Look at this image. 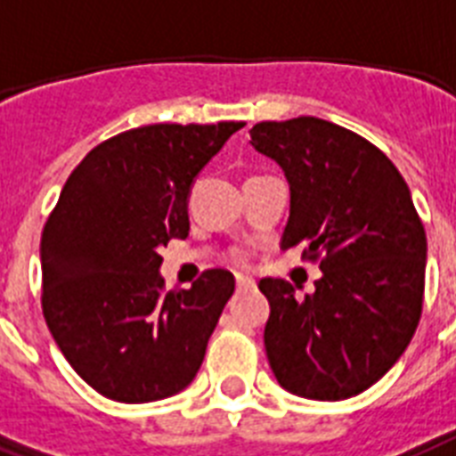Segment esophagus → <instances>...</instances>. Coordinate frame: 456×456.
<instances>
[{
  "instance_id": "obj_1",
  "label": "esophagus",
  "mask_w": 456,
  "mask_h": 456,
  "mask_svg": "<svg viewBox=\"0 0 456 456\" xmlns=\"http://www.w3.org/2000/svg\"><path fill=\"white\" fill-rule=\"evenodd\" d=\"M255 281L248 279V276H236V290H248V288H253Z\"/></svg>"
}]
</instances>
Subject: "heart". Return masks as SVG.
I'll return each mask as SVG.
<instances>
[{
    "label": "heart",
    "mask_w": 456,
    "mask_h": 456,
    "mask_svg": "<svg viewBox=\"0 0 456 456\" xmlns=\"http://www.w3.org/2000/svg\"><path fill=\"white\" fill-rule=\"evenodd\" d=\"M232 260H234L236 265H246L248 253H246V250H234V253H232Z\"/></svg>",
    "instance_id": "heart-1"
}]
</instances>
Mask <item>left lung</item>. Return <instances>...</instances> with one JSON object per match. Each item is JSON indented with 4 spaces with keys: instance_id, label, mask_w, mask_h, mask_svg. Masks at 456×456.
Wrapping results in <instances>:
<instances>
[{
    "instance_id": "8db88e82",
    "label": "left lung",
    "mask_w": 456,
    "mask_h": 456,
    "mask_svg": "<svg viewBox=\"0 0 456 456\" xmlns=\"http://www.w3.org/2000/svg\"><path fill=\"white\" fill-rule=\"evenodd\" d=\"M250 144L283 168L290 217L281 248L306 243L323 276L312 295L262 279L265 349L286 391L344 401L379 382L408 349L424 302L427 234L384 151L332 121H262Z\"/></svg>"
}]
</instances>
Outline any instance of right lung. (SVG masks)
Returning a JSON list of instances; mask_svg holds the SVG:
<instances>
[{"instance_id":"right-lung-1","label":"right lung","mask_w":456,"mask_h":456,"mask_svg":"<svg viewBox=\"0 0 456 456\" xmlns=\"http://www.w3.org/2000/svg\"><path fill=\"white\" fill-rule=\"evenodd\" d=\"M243 126H140L88 151L62 187L42 234L44 318L105 398L161 401L201 368L234 276L208 269L166 292L159 248L187 239L191 184Z\"/></svg>"}]
</instances>
